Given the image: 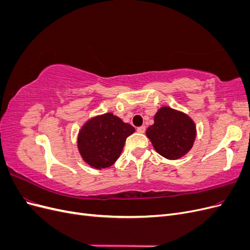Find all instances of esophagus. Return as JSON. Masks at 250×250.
<instances>
[{"mask_svg":"<svg viewBox=\"0 0 250 250\" xmlns=\"http://www.w3.org/2000/svg\"><path fill=\"white\" fill-rule=\"evenodd\" d=\"M137 131H138L139 133H144V132L146 131V127H145V126H141V127L138 128Z\"/></svg>","mask_w":250,"mask_h":250,"instance_id":"34e87169","label":"esophagus"}]
</instances>
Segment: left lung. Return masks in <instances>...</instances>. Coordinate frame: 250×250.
<instances>
[{
	"instance_id": "obj_1",
	"label": "left lung",
	"mask_w": 250,
	"mask_h": 250,
	"mask_svg": "<svg viewBox=\"0 0 250 250\" xmlns=\"http://www.w3.org/2000/svg\"><path fill=\"white\" fill-rule=\"evenodd\" d=\"M146 134L157 153L167 160H178L193 147L196 126L186 113L168 106L161 107L154 116V124Z\"/></svg>"
}]
</instances>
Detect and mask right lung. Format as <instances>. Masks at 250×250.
<instances>
[{
  "instance_id": "add662e5",
  "label": "right lung",
  "mask_w": 250,
  "mask_h": 250,
  "mask_svg": "<svg viewBox=\"0 0 250 250\" xmlns=\"http://www.w3.org/2000/svg\"><path fill=\"white\" fill-rule=\"evenodd\" d=\"M134 128L111 112L89 119L78 134V150L87 165L97 170L106 169L116 163L126 139Z\"/></svg>"
}]
</instances>
